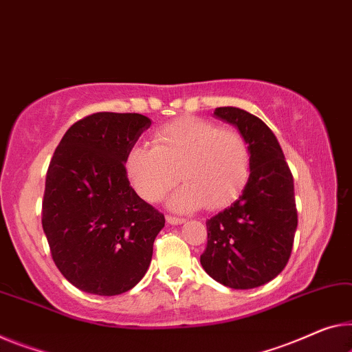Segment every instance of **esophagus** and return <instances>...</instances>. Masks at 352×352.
Wrapping results in <instances>:
<instances>
[{"label": "esophagus", "instance_id": "34e87169", "mask_svg": "<svg viewBox=\"0 0 352 352\" xmlns=\"http://www.w3.org/2000/svg\"><path fill=\"white\" fill-rule=\"evenodd\" d=\"M166 221H168L170 225H181L186 221V219L182 217H175V215H166Z\"/></svg>", "mask_w": 352, "mask_h": 352}]
</instances>
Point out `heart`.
Wrapping results in <instances>:
<instances>
[{
    "mask_svg": "<svg viewBox=\"0 0 352 352\" xmlns=\"http://www.w3.org/2000/svg\"><path fill=\"white\" fill-rule=\"evenodd\" d=\"M126 170L146 201H160L181 177L186 182L168 201L173 209L192 210L203 204L215 209L232 201L245 186L250 149L237 131L190 116L160 127L154 146L135 144L127 154Z\"/></svg>",
    "mask_w": 352,
    "mask_h": 352,
    "instance_id": "heart-1",
    "label": "heart"
}]
</instances>
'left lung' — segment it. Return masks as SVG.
I'll use <instances>...</instances> for the list:
<instances>
[{
    "mask_svg": "<svg viewBox=\"0 0 352 352\" xmlns=\"http://www.w3.org/2000/svg\"><path fill=\"white\" fill-rule=\"evenodd\" d=\"M214 115L245 138L250 175L239 198L206 221L208 245L199 261L228 288H258L282 272L293 250V175L277 138L259 118L236 107L215 108Z\"/></svg>",
    "mask_w": 352,
    "mask_h": 352,
    "instance_id": "obj_1",
    "label": "left lung"
}]
</instances>
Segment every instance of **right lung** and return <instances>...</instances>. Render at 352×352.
Wrapping results in <instances>:
<instances>
[{
    "mask_svg": "<svg viewBox=\"0 0 352 352\" xmlns=\"http://www.w3.org/2000/svg\"><path fill=\"white\" fill-rule=\"evenodd\" d=\"M151 120L102 111L69 127L48 165L42 228L78 289L116 296L144 277L165 217L135 193L126 159Z\"/></svg>",
    "mask_w": 352,
    "mask_h": 352,
    "instance_id": "right-lung-1",
    "label": "right lung"
}]
</instances>
